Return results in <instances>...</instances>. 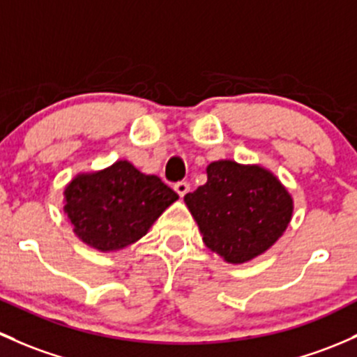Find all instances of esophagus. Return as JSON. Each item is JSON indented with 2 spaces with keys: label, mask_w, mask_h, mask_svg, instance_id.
I'll return each instance as SVG.
<instances>
[{
  "label": "esophagus",
  "mask_w": 357,
  "mask_h": 357,
  "mask_svg": "<svg viewBox=\"0 0 357 357\" xmlns=\"http://www.w3.org/2000/svg\"><path fill=\"white\" fill-rule=\"evenodd\" d=\"M174 190H176V193L179 195V197H185V195L190 191V185L186 181H179V183H176V185H174Z\"/></svg>",
  "instance_id": "esophagus-1"
}]
</instances>
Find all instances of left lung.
I'll return each instance as SVG.
<instances>
[{
  "mask_svg": "<svg viewBox=\"0 0 357 357\" xmlns=\"http://www.w3.org/2000/svg\"><path fill=\"white\" fill-rule=\"evenodd\" d=\"M204 243L227 264H245L265 253L284 234L292 198L261 166L234 160L208 164L207 183L185 195Z\"/></svg>",
  "mask_w": 357,
  "mask_h": 357,
  "instance_id": "1",
  "label": "left lung"
}]
</instances>
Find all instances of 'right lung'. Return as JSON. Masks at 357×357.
<instances>
[{"label": "right lung", "mask_w": 357, "mask_h": 357, "mask_svg": "<svg viewBox=\"0 0 357 357\" xmlns=\"http://www.w3.org/2000/svg\"><path fill=\"white\" fill-rule=\"evenodd\" d=\"M178 193L128 160L78 174L65 188V213L73 232L99 251L123 250L149 232Z\"/></svg>", "instance_id": "1"}]
</instances>
